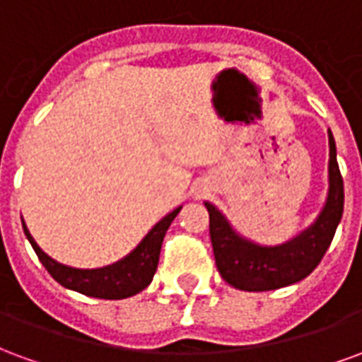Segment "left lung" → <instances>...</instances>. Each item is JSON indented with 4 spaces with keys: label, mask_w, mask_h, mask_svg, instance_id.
<instances>
[{
    "label": "left lung",
    "mask_w": 362,
    "mask_h": 362,
    "mask_svg": "<svg viewBox=\"0 0 362 362\" xmlns=\"http://www.w3.org/2000/svg\"><path fill=\"white\" fill-rule=\"evenodd\" d=\"M329 137V192L316 223L281 246H258L244 240L230 228L215 205L205 204L209 211L215 264L221 277L240 291H273L287 287L310 275L332 244L335 228L343 215V178L335 157V141Z\"/></svg>",
    "instance_id": "obj_1"
}]
</instances>
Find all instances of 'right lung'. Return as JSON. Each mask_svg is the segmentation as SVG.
<instances>
[{
    "label": "right lung",
    "mask_w": 362,
    "mask_h": 362,
    "mask_svg": "<svg viewBox=\"0 0 362 362\" xmlns=\"http://www.w3.org/2000/svg\"><path fill=\"white\" fill-rule=\"evenodd\" d=\"M180 209L182 207L174 209L165 219L158 221L149 230V235L143 238L139 246L129 256L108 267H100V269H75V267L62 266L40 250V246L35 243V238L28 233L25 221H23V228H25V235H27L28 243L33 244L38 259L42 262V266L48 269V273L58 281L59 285L77 291L81 295L118 300V298L137 295L153 281V275L157 272L163 238Z\"/></svg>",
    "instance_id": "add662e5"
}]
</instances>
